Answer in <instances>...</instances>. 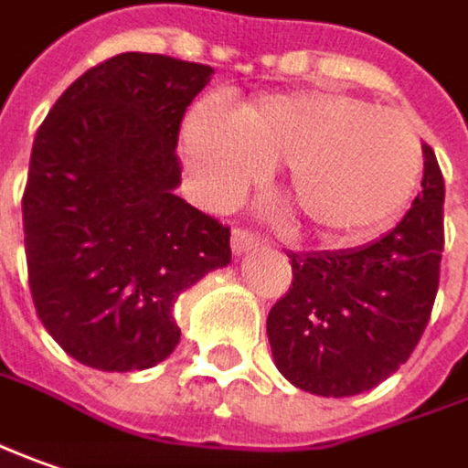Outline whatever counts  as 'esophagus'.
Listing matches in <instances>:
<instances>
[{
  "instance_id": "34e87169",
  "label": "esophagus",
  "mask_w": 468,
  "mask_h": 468,
  "mask_svg": "<svg viewBox=\"0 0 468 468\" xmlns=\"http://www.w3.org/2000/svg\"><path fill=\"white\" fill-rule=\"evenodd\" d=\"M230 246H233L235 256H246L249 251L259 249V238L254 233H249V230H243V228H235Z\"/></svg>"
}]
</instances>
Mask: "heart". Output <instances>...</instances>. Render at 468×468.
<instances>
[{"label":"heart","mask_w":468,"mask_h":468,"mask_svg":"<svg viewBox=\"0 0 468 468\" xmlns=\"http://www.w3.org/2000/svg\"><path fill=\"white\" fill-rule=\"evenodd\" d=\"M196 194L230 207L282 165V183L306 225L327 240H361L406 209L421 177V141L403 114L346 91L267 93L230 114L207 99L180 133Z\"/></svg>","instance_id":"1"}]
</instances>
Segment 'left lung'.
Masks as SVG:
<instances>
[{
  "label": "left lung",
  "instance_id": "8db88e82",
  "mask_svg": "<svg viewBox=\"0 0 468 468\" xmlns=\"http://www.w3.org/2000/svg\"><path fill=\"white\" fill-rule=\"evenodd\" d=\"M421 194L390 233L343 251L288 254L293 288L267 316L274 367L295 388L358 396L400 369L435 303L445 183L421 146Z\"/></svg>",
  "mask_w": 468,
  "mask_h": 468
}]
</instances>
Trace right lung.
I'll return each mask as SVG.
<instances>
[{"mask_svg": "<svg viewBox=\"0 0 468 468\" xmlns=\"http://www.w3.org/2000/svg\"><path fill=\"white\" fill-rule=\"evenodd\" d=\"M209 65L125 51L86 70L36 133L23 230L47 333L101 372L156 367L173 306L230 264V228L175 194L177 131Z\"/></svg>", "mask_w": 468, "mask_h": 468, "instance_id": "right-lung-1", "label": "right lung"}]
</instances>
